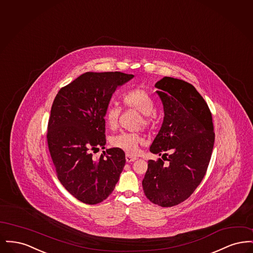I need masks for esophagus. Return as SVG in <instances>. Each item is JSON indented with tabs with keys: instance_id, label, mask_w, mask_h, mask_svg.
I'll return each mask as SVG.
<instances>
[{
	"instance_id": "34e87169",
	"label": "esophagus",
	"mask_w": 253,
	"mask_h": 253,
	"mask_svg": "<svg viewBox=\"0 0 253 253\" xmlns=\"http://www.w3.org/2000/svg\"><path fill=\"white\" fill-rule=\"evenodd\" d=\"M135 160H136V157H132V156H130V155H126V161H127L128 163L133 162V161H135Z\"/></svg>"
}]
</instances>
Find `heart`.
Wrapping results in <instances>:
<instances>
[{"label":"heart","instance_id":"heart-1","mask_svg":"<svg viewBox=\"0 0 253 253\" xmlns=\"http://www.w3.org/2000/svg\"><path fill=\"white\" fill-rule=\"evenodd\" d=\"M122 101L126 107L135 109L142 114L143 125L148 126L154 119L155 103L154 99L148 92L141 88H133L125 92L122 96ZM121 109L116 104H109L105 109L104 119L110 127L114 128L118 125ZM144 138L136 132H122L114 135L111 143L118 149L124 151L127 155H136L138 148L143 144Z\"/></svg>","mask_w":253,"mask_h":253}]
</instances>
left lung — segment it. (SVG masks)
<instances>
[{
    "mask_svg": "<svg viewBox=\"0 0 253 253\" xmlns=\"http://www.w3.org/2000/svg\"><path fill=\"white\" fill-rule=\"evenodd\" d=\"M155 86L164 120L150 151L168 163L149 160L142 187L152 203L172 207L191 196L204 178L215 135L211 113L193 85L164 77Z\"/></svg>",
    "mask_w": 253,
    "mask_h": 253,
    "instance_id": "left-lung-1",
    "label": "left lung"
}]
</instances>
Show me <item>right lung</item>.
I'll list each match as a JSON object with an SVG mask.
<instances>
[{"instance_id":"add662e5","label":"right lung","mask_w":253,"mask_h":253,"mask_svg":"<svg viewBox=\"0 0 253 253\" xmlns=\"http://www.w3.org/2000/svg\"><path fill=\"white\" fill-rule=\"evenodd\" d=\"M133 75L86 72L61 88L54 99L48 122L47 142L58 179L84 204L105 200L114 191L125 166V154L105 149L104 113L117 88Z\"/></svg>"}]
</instances>
